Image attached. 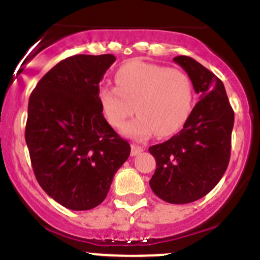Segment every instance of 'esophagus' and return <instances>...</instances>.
Returning a JSON list of instances; mask_svg holds the SVG:
<instances>
[{
    "mask_svg": "<svg viewBox=\"0 0 260 260\" xmlns=\"http://www.w3.org/2000/svg\"><path fill=\"white\" fill-rule=\"evenodd\" d=\"M142 151H144V147L138 146V145L133 144L132 146H131V155H132V156H136V155H138Z\"/></svg>",
    "mask_w": 260,
    "mask_h": 260,
    "instance_id": "obj_1",
    "label": "esophagus"
}]
</instances>
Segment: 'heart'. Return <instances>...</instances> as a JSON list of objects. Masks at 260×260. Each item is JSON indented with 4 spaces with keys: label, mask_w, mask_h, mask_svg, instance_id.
<instances>
[{
    "label": "heart",
    "mask_w": 260,
    "mask_h": 260,
    "mask_svg": "<svg viewBox=\"0 0 260 260\" xmlns=\"http://www.w3.org/2000/svg\"><path fill=\"white\" fill-rule=\"evenodd\" d=\"M115 83L116 87H100L97 100L106 120L115 128L137 111L123 129L128 137L146 140L154 132L167 137L181 129L190 115L193 87L183 70L132 60L119 68Z\"/></svg>",
    "instance_id": "heart-1"
}]
</instances>
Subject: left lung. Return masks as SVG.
Masks as SVG:
<instances>
[{
    "mask_svg": "<svg viewBox=\"0 0 260 260\" xmlns=\"http://www.w3.org/2000/svg\"><path fill=\"white\" fill-rule=\"evenodd\" d=\"M173 60L188 74L200 101L177 135L149 149L156 160L150 187L167 203L187 204L210 192L229 167L235 114L218 77L192 57Z\"/></svg>",
    "mask_w": 260,
    "mask_h": 260,
    "instance_id": "8db88e82",
    "label": "left lung"
}]
</instances>
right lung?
Listing matches in <instances>:
<instances>
[{
  "label": "right lung",
  "instance_id": "right-lung-1",
  "mask_svg": "<svg viewBox=\"0 0 260 260\" xmlns=\"http://www.w3.org/2000/svg\"><path fill=\"white\" fill-rule=\"evenodd\" d=\"M115 56L74 55L46 73L29 97L25 142L48 196L72 210L100 205L131 146L110 127L97 100Z\"/></svg>",
  "mask_w": 260,
  "mask_h": 260
}]
</instances>
